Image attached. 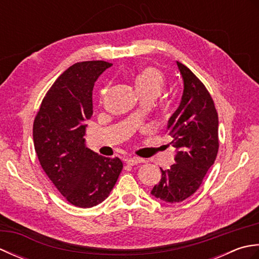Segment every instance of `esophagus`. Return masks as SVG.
<instances>
[{
  "instance_id": "esophagus-1",
  "label": "esophagus",
  "mask_w": 259,
  "mask_h": 259,
  "mask_svg": "<svg viewBox=\"0 0 259 259\" xmlns=\"http://www.w3.org/2000/svg\"><path fill=\"white\" fill-rule=\"evenodd\" d=\"M144 161H145L144 159L139 158V157H130V158L125 159V162L128 164H131V166H134V164H137V163H141Z\"/></svg>"
}]
</instances>
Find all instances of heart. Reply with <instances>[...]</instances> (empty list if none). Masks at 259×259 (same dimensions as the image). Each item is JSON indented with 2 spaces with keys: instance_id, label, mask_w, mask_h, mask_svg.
<instances>
[{
  "instance_id": "b5f03b06",
  "label": "heart",
  "mask_w": 259,
  "mask_h": 259,
  "mask_svg": "<svg viewBox=\"0 0 259 259\" xmlns=\"http://www.w3.org/2000/svg\"><path fill=\"white\" fill-rule=\"evenodd\" d=\"M163 82L164 79L162 73L155 67L142 68L135 76V85L142 96L148 95V93L158 95L163 85ZM106 89L102 90V96L106 95Z\"/></svg>"
}]
</instances>
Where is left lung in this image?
Returning <instances> with one entry per match:
<instances>
[{"label":"left lung","instance_id":"1","mask_svg":"<svg viewBox=\"0 0 259 259\" xmlns=\"http://www.w3.org/2000/svg\"><path fill=\"white\" fill-rule=\"evenodd\" d=\"M184 92L178 109L170 117L167 133L175 149V163L161 170V179L151 195L166 202H180L199 188L218 152V114L201 81L177 61Z\"/></svg>","mask_w":259,"mask_h":259}]
</instances>
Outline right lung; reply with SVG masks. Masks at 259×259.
I'll return each mask as SVG.
<instances>
[{"mask_svg": "<svg viewBox=\"0 0 259 259\" xmlns=\"http://www.w3.org/2000/svg\"><path fill=\"white\" fill-rule=\"evenodd\" d=\"M104 61L79 62L65 70L43 99L33 123V142L41 167L70 203L90 208L110 195L122 170L119 158H106L85 146L92 90Z\"/></svg>", "mask_w": 259, "mask_h": 259, "instance_id": "right-lung-1", "label": "right lung"}]
</instances>
